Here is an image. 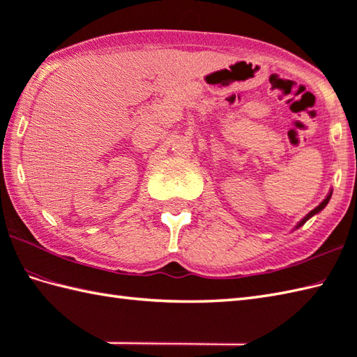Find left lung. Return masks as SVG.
I'll return each mask as SVG.
<instances>
[{"instance_id":"1","label":"left lung","mask_w":357,"mask_h":357,"mask_svg":"<svg viewBox=\"0 0 357 357\" xmlns=\"http://www.w3.org/2000/svg\"><path fill=\"white\" fill-rule=\"evenodd\" d=\"M330 198H331V192L328 193V196H327V198H325V199H324V201H322V202L319 204V206H317V207H316L314 210H312V211H310V213H308V215H307V216H305L304 219H302V221H301V222H299L298 225H296V229H299V227H301V225H304V224H305V222L308 221V219H310V218H312V216H314L316 213H319V211H321L322 208H325V206H327V204H328Z\"/></svg>"}]
</instances>
